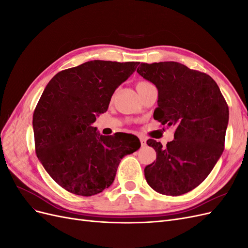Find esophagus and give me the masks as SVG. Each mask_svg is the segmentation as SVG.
<instances>
[{
    "label": "esophagus",
    "instance_id": "34e87169",
    "mask_svg": "<svg viewBox=\"0 0 248 248\" xmlns=\"http://www.w3.org/2000/svg\"><path fill=\"white\" fill-rule=\"evenodd\" d=\"M140 144H141V146H142V147H145V146L147 145V140H146L145 138L140 137Z\"/></svg>",
    "mask_w": 248,
    "mask_h": 248
}]
</instances>
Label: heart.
<instances>
[{
    "label": "heart",
    "instance_id": "heart-1",
    "mask_svg": "<svg viewBox=\"0 0 248 248\" xmlns=\"http://www.w3.org/2000/svg\"><path fill=\"white\" fill-rule=\"evenodd\" d=\"M147 84H149V82H147V81H140V82H138L137 88L138 87H141V86H144V85H147Z\"/></svg>",
    "mask_w": 248,
    "mask_h": 248
}]
</instances>
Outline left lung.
<instances>
[{"mask_svg":"<svg viewBox=\"0 0 248 248\" xmlns=\"http://www.w3.org/2000/svg\"><path fill=\"white\" fill-rule=\"evenodd\" d=\"M137 71L158 90L154 119L177 127L166 147L147 140L156 161L145 168L146 180L157 192L181 196L204 181L220 158L228 104L211 77L178 62L141 63Z\"/></svg>","mask_w":248,"mask_h":248,"instance_id":"8db88e82","label":"left lung"}]
</instances>
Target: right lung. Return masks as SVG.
I'll use <instances>...</instances> for the list:
<instances>
[{
    "label": "right lung",
    "mask_w": 248,
    "mask_h": 248,
    "mask_svg": "<svg viewBox=\"0 0 248 248\" xmlns=\"http://www.w3.org/2000/svg\"><path fill=\"white\" fill-rule=\"evenodd\" d=\"M139 64L94 60L57 73L44 89L33 115L36 154L67 191L91 197L108 188L121 159L140 147L137 137L101 136L92 126Z\"/></svg>",
    "instance_id": "1"
}]
</instances>
